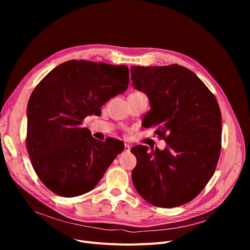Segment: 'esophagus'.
<instances>
[{
  "label": "esophagus",
  "mask_w": 250,
  "mask_h": 250,
  "mask_svg": "<svg viewBox=\"0 0 250 250\" xmlns=\"http://www.w3.org/2000/svg\"><path fill=\"white\" fill-rule=\"evenodd\" d=\"M129 150H130V146L128 145V144L125 143V152H129Z\"/></svg>",
  "instance_id": "esophagus-1"
}]
</instances>
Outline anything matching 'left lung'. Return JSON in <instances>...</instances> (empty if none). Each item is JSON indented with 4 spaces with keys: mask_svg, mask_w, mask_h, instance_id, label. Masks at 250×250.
<instances>
[{
    "mask_svg": "<svg viewBox=\"0 0 250 250\" xmlns=\"http://www.w3.org/2000/svg\"><path fill=\"white\" fill-rule=\"evenodd\" d=\"M133 86L145 93L151 109L146 126L166 142L164 150L132 148L137 165L133 183L155 207L174 208L198 195L214 175L221 152L219 104L201 79L179 64L130 68Z\"/></svg>",
    "mask_w": 250,
    "mask_h": 250,
    "instance_id": "obj_1",
    "label": "left lung"
}]
</instances>
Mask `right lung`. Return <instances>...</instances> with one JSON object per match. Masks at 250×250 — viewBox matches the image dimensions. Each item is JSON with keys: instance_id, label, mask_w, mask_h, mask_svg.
<instances>
[{"instance_id": "right-lung-1", "label": "right lung", "mask_w": 250, "mask_h": 250, "mask_svg": "<svg viewBox=\"0 0 250 250\" xmlns=\"http://www.w3.org/2000/svg\"><path fill=\"white\" fill-rule=\"evenodd\" d=\"M128 68L89 61H68L50 71L33 90L27 105L26 146L43 185L73 198L93 189L115 157L122 141L101 142L83 120L127 89Z\"/></svg>"}]
</instances>
